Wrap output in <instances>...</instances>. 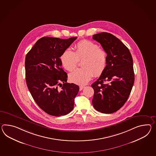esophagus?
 <instances>
[{
  "label": "esophagus",
  "instance_id": "34e87169",
  "mask_svg": "<svg viewBox=\"0 0 156 156\" xmlns=\"http://www.w3.org/2000/svg\"><path fill=\"white\" fill-rule=\"evenodd\" d=\"M84 87V86H80V91H82L83 89V88Z\"/></svg>",
  "mask_w": 156,
  "mask_h": 156
}]
</instances>
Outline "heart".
Returning <instances> with one entry per match:
<instances>
[{
    "mask_svg": "<svg viewBox=\"0 0 156 156\" xmlns=\"http://www.w3.org/2000/svg\"><path fill=\"white\" fill-rule=\"evenodd\" d=\"M75 52L68 48L60 57L64 68L73 71L79 60H82V68L76 69L69 74V80L74 83L83 85L87 83L94 76H100L106 68L107 53L98 44L88 40H83L75 45Z\"/></svg>",
    "mask_w": 156,
    "mask_h": 156,
    "instance_id": "heart-1",
    "label": "heart"
}]
</instances>
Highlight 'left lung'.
<instances>
[{
  "instance_id": "obj_1",
  "label": "left lung",
  "mask_w": 156,
  "mask_h": 156,
  "mask_svg": "<svg viewBox=\"0 0 156 156\" xmlns=\"http://www.w3.org/2000/svg\"><path fill=\"white\" fill-rule=\"evenodd\" d=\"M92 38L106 51L107 63L99 79L92 84V103L100 112L113 113L125 104L131 91L135 80L133 57L128 48L110 33H100Z\"/></svg>"
}]
</instances>
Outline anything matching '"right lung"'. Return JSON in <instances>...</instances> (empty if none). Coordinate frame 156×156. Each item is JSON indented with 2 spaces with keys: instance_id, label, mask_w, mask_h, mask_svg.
I'll return each instance as SVG.
<instances>
[{
  "instance_id": "right-lung-1",
  "label": "right lung",
  "mask_w": 156,
  "mask_h": 156,
  "mask_svg": "<svg viewBox=\"0 0 156 156\" xmlns=\"http://www.w3.org/2000/svg\"><path fill=\"white\" fill-rule=\"evenodd\" d=\"M76 38L43 37L25 57L27 88L38 106L51 115H65L74 108L79 86L66 82L60 57Z\"/></svg>"
}]
</instances>
